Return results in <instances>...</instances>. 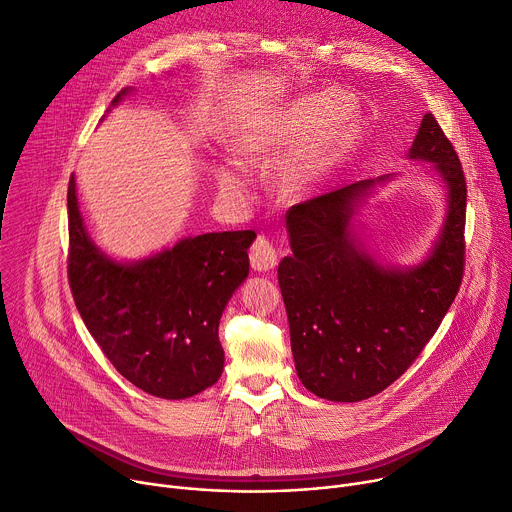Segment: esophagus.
<instances>
[{
    "mask_svg": "<svg viewBox=\"0 0 512 512\" xmlns=\"http://www.w3.org/2000/svg\"><path fill=\"white\" fill-rule=\"evenodd\" d=\"M277 262H279V254H277V250H274L272 242L266 240L264 235H258L256 242L250 248L252 268L258 272H266V270H272L274 266H277Z\"/></svg>",
    "mask_w": 512,
    "mask_h": 512,
    "instance_id": "esophagus-1",
    "label": "esophagus"
}]
</instances>
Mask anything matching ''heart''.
Here are the masks:
<instances>
[{
    "label": "heart",
    "instance_id": "heart-1",
    "mask_svg": "<svg viewBox=\"0 0 512 512\" xmlns=\"http://www.w3.org/2000/svg\"><path fill=\"white\" fill-rule=\"evenodd\" d=\"M352 119H355V106L350 96L334 90L307 94L291 102L270 131L248 135L240 151L248 162H260L281 149L303 147L281 172L283 192L299 194L328 170ZM215 178L225 192H238L242 188V178L233 168H219Z\"/></svg>",
    "mask_w": 512,
    "mask_h": 512
}]
</instances>
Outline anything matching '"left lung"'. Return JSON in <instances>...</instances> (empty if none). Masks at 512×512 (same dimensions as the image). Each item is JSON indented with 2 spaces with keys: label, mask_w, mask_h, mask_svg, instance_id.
<instances>
[{
  "label": "left lung",
  "mask_w": 512,
  "mask_h": 512,
  "mask_svg": "<svg viewBox=\"0 0 512 512\" xmlns=\"http://www.w3.org/2000/svg\"><path fill=\"white\" fill-rule=\"evenodd\" d=\"M447 186V217L428 258L412 268L375 262L350 227L385 174L287 211L291 256L279 264L291 350L301 383L330 402H361L416 361L449 311L465 268L467 186L455 147L430 112L408 151Z\"/></svg>",
  "instance_id": "obj_1"
}]
</instances>
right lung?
<instances>
[{
  "label": "right lung",
  "mask_w": 512,
  "mask_h": 512,
  "mask_svg": "<svg viewBox=\"0 0 512 512\" xmlns=\"http://www.w3.org/2000/svg\"><path fill=\"white\" fill-rule=\"evenodd\" d=\"M129 92L121 90L112 104ZM67 215L73 301L114 369L164 400H184L217 383L225 361L219 320L248 277V248L256 233H203L125 264L108 258L90 240L73 174Z\"/></svg>",
  "instance_id": "right-lung-1"
}]
</instances>
